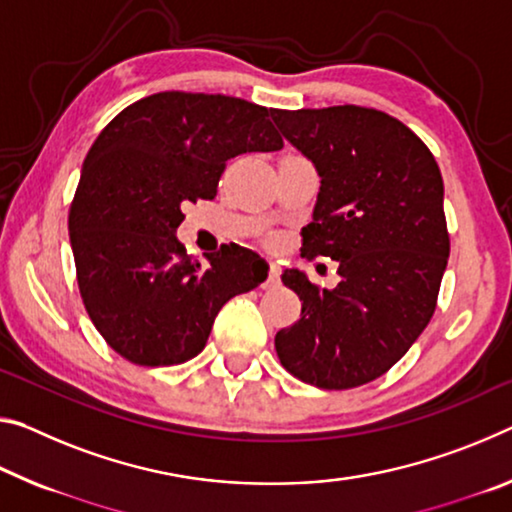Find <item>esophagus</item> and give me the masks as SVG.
I'll return each instance as SVG.
<instances>
[{
  "label": "esophagus",
  "mask_w": 512,
  "mask_h": 512,
  "mask_svg": "<svg viewBox=\"0 0 512 512\" xmlns=\"http://www.w3.org/2000/svg\"><path fill=\"white\" fill-rule=\"evenodd\" d=\"M278 282H280V266L275 262H269V278H266L264 287L273 289V287H278Z\"/></svg>",
  "instance_id": "esophagus-1"
}]
</instances>
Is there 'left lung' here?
Wrapping results in <instances>:
<instances>
[{
	"instance_id": "1",
	"label": "left lung",
	"mask_w": 512,
	"mask_h": 512,
	"mask_svg": "<svg viewBox=\"0 0 512 512\" xmlns=\"http://www.w3.org/2000/svg\"><path fill=\"white\" fill-rule=\"evenodd\" d=\"M271 116L321 177L300 253L335 259L342 278L321 289L303 271L282 273L303 310L275 335V351L303 383L360 387L392 369L435 312L449 262L442 173L385 111L344 104Z\"/></svg>"
}]
</instances>
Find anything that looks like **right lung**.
I'll return each mask as SVG.
<instances>
[{"label": "right lung", "mask_w": 512, "mask_h": 512, "mask_svg": "<svg viewBox=\"0 0 512 512\" xmlns=\"http://www.w3.org/2000/svg\"><path fill=\"white\" fill-rule=\"evenodd\" d=\"M269 113L230 95L154 93L120 111L88 150L68 214L77 285L93 326L125 360L196 358L227 300L269 275L237 243L200 264L175 237L184 202L212 200L227 159L282 148Z\"/></svg>", "instance_id": "1"}]
</instances>
